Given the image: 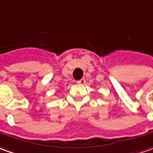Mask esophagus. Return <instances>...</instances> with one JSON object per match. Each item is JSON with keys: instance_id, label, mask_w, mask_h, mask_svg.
<instances>
[{"instance_id": "1", "label": "esophagus", "mask_w": 153, "mask_h": 153, "mask_svg": "<svg viewBox=\"0 0 153 153\" xmlns=\"http://www.w3.org/2000/svg\"><path fill=\"white\" fill-rule=\"evenodd\" d=\"M77 83H78V84H80V85H84L85 83V79H81L80 80L77 81Z\"/></svg>"}]
</instances>
